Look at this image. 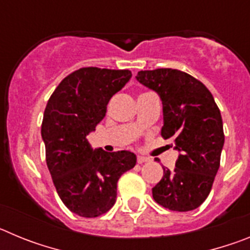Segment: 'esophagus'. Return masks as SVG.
Here are the masks:
<instances>
[{"instance_id":"obj_1","label":"esophagus","mask_w":250,"mask_h":250,"mask_svg":"<svg viewBox=\"0 0 250 250\" xmlns=\"http://www.w3.org/2000/svg\"><path fill=\"white\" fill-rule=\"evenodd\" d=\"M136 161H138V164H143V163H146V161H149V158H146V156H138Z\"/></svg>"}]
</instances>
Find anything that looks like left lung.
<instances>
[{"instance_id": "1", "label": "left lung", "mask_w": 250, "mask_h": 250, "mask_svg": "<svg viewBox=\"0 0 250 250\" xmlns=\"http://www.w3.org/2000/svg\"><path fill=\"white\" fill-rule=\"evenodd\" d=\"M136 79L160 95L161 136L173 138L180 151L173 171L163 167L152 198L169 210L196 209L210 193L220 165L224 130L219 107L202 81L180 70H145Z\"/></svg>"}]
</instances>
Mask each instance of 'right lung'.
Masks as SVG:
<instances>
[{
    "label": "right lung",
    "mask_w": 250,
    "mask_h": 250,
    "mask_svg": "<svg viewBox=\"0 0 250 250\" xmlns=\"http://www.w3.org/2000/svg\"><path fill=\"white\" fill-rule=\"evenodd\" d=\"M130 77V70L79 68L59 83L43 112L41 135L52 182L63 204L83 218L111 209L119 178L136 164L132 152L92 150L86 138Z\"/></svg>",
    "instance_id": "obj_1"
}]
</instances>
